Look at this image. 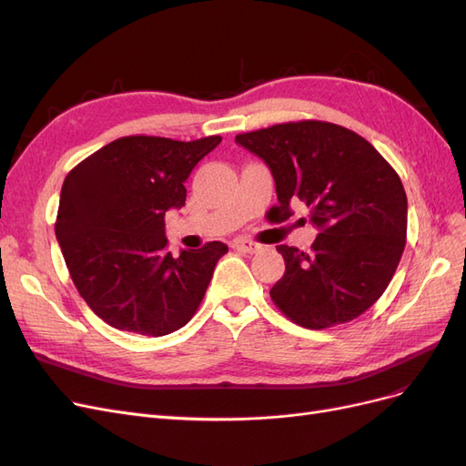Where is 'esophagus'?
Returning <instances> with one entry per match:
<instances>
[{"instance_id":"34e87169","label":"esophagus","mask_w":466,"mask_h":466,"mask_svg":"<svg viewBox=\"0 0 466 466\" xmlns=\"http://www.w3.org/2000/svg\"><path fill=\"white\" fill-rule=\"evenodd\" d=\"M231 247L241 250V252H248V255H255V252H258L262 248L258 243H252V241H248V238H235Z\"/></svg>"}]
</instances>
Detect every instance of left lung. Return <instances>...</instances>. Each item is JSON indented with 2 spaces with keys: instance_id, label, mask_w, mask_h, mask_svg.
Instances as JSON below:
<instances>
[{
  "instance_id": "obj_1",
  "label": "left lung",
  "mask_w": 466,
  "mask_h": 466,
  "mask_svg": "<svg viewBox=\"0 0 466 466\" xmlns=\"http://www.w3.org/2000/svg\"><path fill=\"white\" fill-rule=\"evenodd\" d=\"M238 146L268 165L278 219L303 202L320 231L311 250L279 245L286 272L270 289L299 327L320 330L354 320L383 295L406 245V192L368 139L344 126L301 120L238 134Z\"/></svg>"
}]
</instances>
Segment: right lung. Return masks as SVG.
Wrapping results in <instances>:
<instances>
[{
	"label": "right lung",
	"instance_id": "right-lung-1",
	"mask_svg": "<svg viewBox=\"0 0 466 466\" xmlns=\"http://www.w3.org/2000/svg\"><path fill=\"white\" fill-rule=\"evenodd\" d=\"M219 142L126 136L67 173L56 238L79 295L110 327L165 336L198 311L228 245L211 241L173 257L165 214L185 206V180Z\"/></svg>",
	"mask_w": 466,
	"mask_h": 466
}]
</instances>
